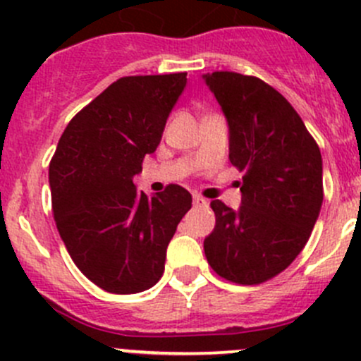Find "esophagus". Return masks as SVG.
Instances as JSON below:
<instances>
[{
    "mask_svg": "<svg viewBox=\"0 0 361 361\" xmlns=\"http://www.w3.org/2000/svg\"><path fill=\"white\" fill-rule=\"evenodd\" d=\"M207 204L209 202H207L206 199H202L201 195H194V206L195 207H207Z\"/></svg>",
    "mask_w": 361,
    "mask_h": 361,
    "instance_id": "esophagus-1",
    "label": "esophagus"
}]
</instances>
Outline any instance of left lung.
Masks as SVG:
<instances>
[{"label": "left lung", "instance_id": "8db88e82", "mask_svg": "<svg viewBox=\"0 0 361 361\" xmlns=\"http://www.w3.org/2000/svg\"><path fill=\"white\" fill-rule=\"evenodd\" d=\"M228 126V160L243 171L241 206L213 201L204 253L216 274L258 285L285 271L307 243L323 202L319 148L292 104L255 76L202 75Z\"/></svg>", "mask_w": 361, "mask_h": 361}]
</instances>
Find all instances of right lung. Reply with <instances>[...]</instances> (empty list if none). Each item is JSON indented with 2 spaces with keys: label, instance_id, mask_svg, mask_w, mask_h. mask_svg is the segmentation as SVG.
Here are the masks:
<instances>
[{
  "label": "right lung",
  "instance_id": "obj_1",
  "mask_svg": "<svg viewBox=\"0 0 361 361\" xmlns=\"http://www.w3.org/2000/svg\"><path fill=\"white\" fill-rule=\"evenodd\" d=\"M185 87L187 73L116 80L76 113L50 162L61 239L76 267L110 293L145 292L162 278L167 246L192 207L180 185L150 197L133 183Z\"/></svg>",
  "mask_w": 361,
  "mask_h": 361
}]
</instances>
